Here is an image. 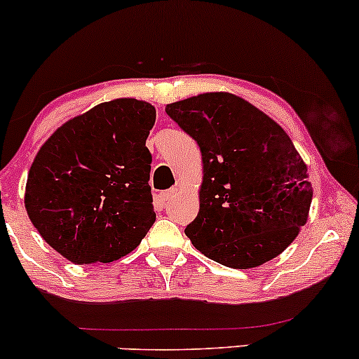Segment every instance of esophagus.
<instances>
[{
	"instance_id": "obj_1",
	"label": "esophagus",
	"mask_w": 359,
	"mask_h": 359,
	"mask_svg": "<svg viewBox=\"0 0 359 359\" xmlns=\"http://www.w3.org/2000/svg\"><path fill=\"white\" fill-rule=\"evenodd\" d=\"M177 194V187H174V189H168V191H165V192H162L160 194V201H162V204H167L168 201L172 199V197H174Z\"/></svg>"
}]
</instances>
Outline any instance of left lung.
Here are the masks:
<instances>
[{"mask_svg": "<svg viewBox=\"0 0 359 359\" xmlns=\"http://www.w3.org/2000/svg\"><path fill=\"white\" fill-rule=\"evenodd\" d=\"M167 114L203 155L199 214L185 234L229 269L278 257L307 222V165L282 126L231 93H204L167 104Z\"/></svg>", "mask_w": 359, "mask_h": 359, "instance_id": "left-lung-1", "label": "left lung"}]
</instances>
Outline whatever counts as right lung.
I'll use <instances>...</instances> for the list:
<instances>
[{
	"label": "right lung",
	"instance_id": "obj_1",
	"mask_svg": "<svg viewBox=\"0 0 359 359\" xmlns=\"http://www.w3.org/2000/svg\"><path fill=\"white\" fill-rule=\"evenodd\" d=\"M155 118L150 102H101L57 128L39 150L25 208L40 236L69 262L119 259L155 222L145 147Z\"/></svg>",
	"mask_w": 359,
	"mask_h": 359
}]
</instances>
